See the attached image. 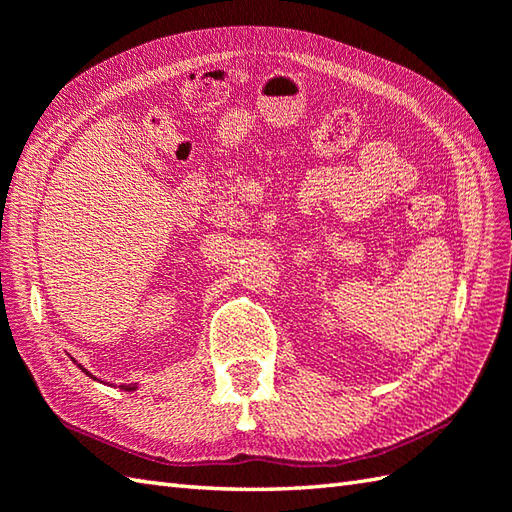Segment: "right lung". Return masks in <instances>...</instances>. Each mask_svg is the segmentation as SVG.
<instances>
[{
	"mask_svg": "<svg viewBox=\"0 0 512 512\" xmlns=\"http://www.w3.org/2000/svg\"><path fill=\"white\" fill-rule=\"evenodd\" d=\"M79 367H81V365H79ZM81 369H83V367H81ZM83 372H85V369H83ZM85 374H90V372H85ZM90 376H92V374H90ZM121 387H123L125 391H132V389H134V385H121Z\"/></svg>",
	"mask_w": 512,
	"mask_h": 512,
	"instance_id": "add662e5",
	"label": "right lung"
}]
</instances>
